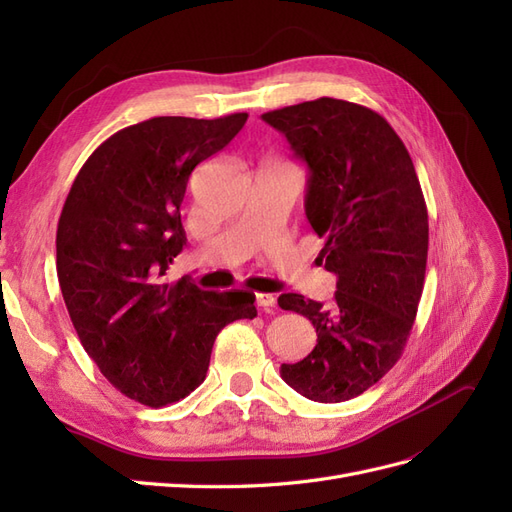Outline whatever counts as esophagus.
Masks as SVG:
<instances>
[{"label":"esophagus","mask_w":512,"mask_h":512,"mask_svg":"<svg viewBox=\"0 0 512 512\" xmlns=\"http://www.w3.org/2000/svg\"><path fill=\"white\" fill-rule=\"evenodd\" d=\"M256 305L269 309V307L275 305V297H273V294H269V292H258L256 294Z\"/></svg>","instance_id":"obj_1"}]
</instances>
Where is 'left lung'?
<instances>
[{"instance_id":"obj_1","label":"left lung","mask_w":512,"mask_h":512,"mask_svg":"<svg viewBox=\"0 0 512 512\" xmlns=\"http://www.w3.org/2000/svg\"><path fill=\"white\" fill-rule=\"evenodd\" d=\"M307 164L305 215L337 275L331 305L282 294L277 305L312 320L318 344L284 363L288 386L339 404L374 386L410 337L427 267L429 222L406 145L382 115L318 98L262 115Z\"/></svg>"}]
</instances>
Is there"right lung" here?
I'll return each instance as SVG.
<instances>
[{"instance_id":"1","label":"right lung","mask_w":512,"mask_h":512,"mask_svg":"<svg viewBox=\"0 0 512 512\" xmlns=\"http://www.w3.org/2000/svg\"><path fill=\"white\" fill-rule=\"evenodd\" d=\"M247 113L153 117L91 153L57 224V277L70 320L102 376L149 408L205 380L215 337L254 318V292L170 284L181 254V203L196 164L222 151Z\"/></svg>"}]
</instances>
